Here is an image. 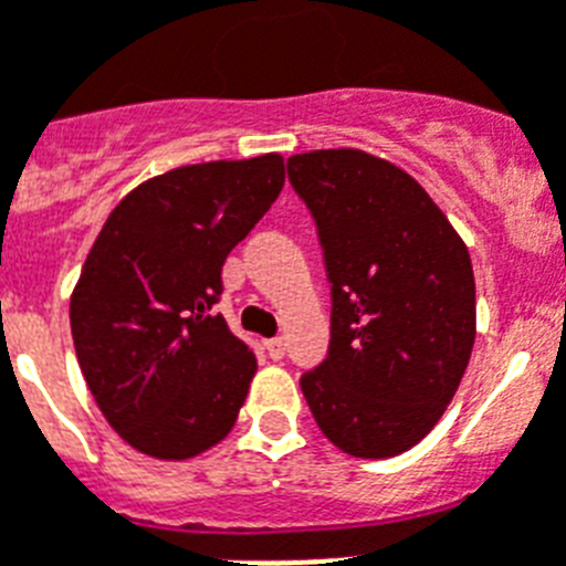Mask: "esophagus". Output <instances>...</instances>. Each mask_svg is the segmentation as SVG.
<instances>
[{
	"label": "esophagus",
	"instance_id": "34e87169",
	"mask_svg": "<svg viewBox=\"0 0 566 566\" xmlns=\"http://www.w3.org/2000/svg\"><path fill=\"white\" fill-rule=\"evenodd\" d=\"M265 349H269V356H272V358H283V356H286V340H283V338L265 340Z\"/></svg>",
	"mask_w": 566,
	"mask_h": 566
}]
</instances>
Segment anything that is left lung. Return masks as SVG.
Segmentation results:
<instances>
[{"label": "left lung", "mask_w": 566, "mask_h": 566, "mask_svg": "<svg viewBox=\"0 0 566 566\" xmlns=\"http://www.w3.org/2000/svg\"><path fill=\"white\" fill-rule=\"evenodd\" d=\"M333 283V338L301 378L312 417L344 454L385 460L446 413L478 335L460 233L413 176L364 149L289 158Z\"/></svg>", "instance_id": "obj_1"}]
</instances>
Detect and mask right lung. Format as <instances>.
<instances>
[{
	"instance_id": "add662e5",
	"label": "right lung",
	"mask_w": 566,
	"mask_h": 566,
	"mask_svg": "<svg viewBox=\"0 0 566 566\" xmlns=\"http://www.w3.org/2000/svg\"><path fill=\"white\" fill-rule=\"evenodd\" d=\"M280 153L142 181L112 210L72 292L83 378L124 442L190 460L231 433L256 358L213 315L226 256L283 190Z\"/></svg>"
}]
</instances>
